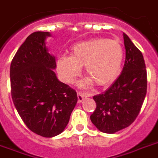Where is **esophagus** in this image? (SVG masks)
<instances>
[{
	"label": "esophagus",
	"mask_w": 158,
	"mask_h": 158,
	"mask_svg": "<svg viewBox=\"0 0 158 158\" xmlns=\"http://www.w3.org/2000/svg\"><path fill=\"white\" fill-rule=\"evenodd\" d=\"M86 95L84 94V93H81V92H78L77 93V101L78 103H81L82 101L84 100V98H86Z\"/></svg>",
	"instance_id": "1"
}]
</instances>
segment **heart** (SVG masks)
Instances as JSON below:
<instances>
[{
	"label": "heart",
	"instance_id": "obj_1",
	"mask_svg": "<svg viewBox=\"0 0 158 158\" xmlns=\"http://www.w3.org/2000/svg\"><path fill=\"white\" fill-rule=\"evenodd\" d=\"M123 59V47L116 40L89 39L75 44L71 56H60L56 68L61 80L72 83L85 66L88 76L85 83L92 84L93 81L97 86H106L119 74Z\"/></svg>",
	"mask_w": 158,
	"mask_h": 158
}]
</instances>
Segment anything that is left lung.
Returning <instances> with one entry per match:
<instances>
[{"label": "left lung", "mask_w": 158, "mask_h": 158, "mask_svg": "<svg viewBox=\"0 0 158 158\" xmlns=\"http://www.w3.org/2000/svg\"><path fill=\"white\" fill-rule=\"evenodd\" d=\"M126 60L122 73L102 94L93 97L97 107L91 121L99 131L113 134L137 118L147 94V70L142 52L123 33Z\"/></svg>", "instance_id": "left-lung-1"}]
</instances>
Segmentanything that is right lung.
Masks as SVG:
<instances>
[{"mask_svg":"<svg viewBox=\"0 0 158 158\" xmlns=\"http://www.w3.org/2000/svg\"><path fill=\"white\" fill-rule=\"evenodd\" d=\"M48 31H35L26 39L10 69L11 97L27 127L44 137L61 133L68 124L77 95L58 80L56 58L48 52Z\"/></svg>","mask_w":158,"mask_h":158,"instance_id":"right-lung-1","label":"right lung"}]
</instances>
